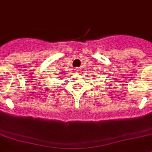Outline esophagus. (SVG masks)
I'll return each mask as SVG.
<instances>
[{"label": "esophagus", "instance_id": "34e87169", "mask_svg": "<svg viewBox=\"0 0 152 152\" xmlns=\"http://www.w3.org/2000/svg\"><path fill=\"white\" fill-rule=\"evenodd\" d=\"M75 73H78V72H79V70H78V69H75Z\"/></svg>", "mask_w": 152, "mask_h": 152}]
</instances>
